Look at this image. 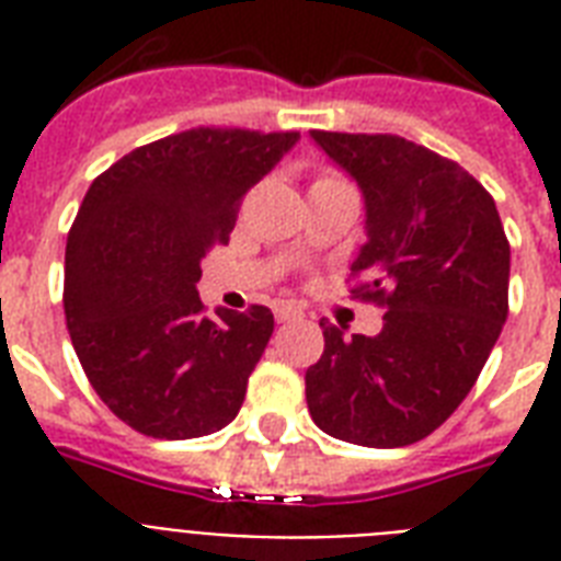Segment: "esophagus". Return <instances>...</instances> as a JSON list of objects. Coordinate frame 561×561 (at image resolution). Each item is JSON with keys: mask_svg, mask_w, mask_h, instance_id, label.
Segmentation results:
<instances>
[{"mask_svg": "<svg viewBox=\"0 0 561 561\" xmlns=\"http://www.w3.org/2000/svg\"><path fill=\"white\" fill-rule=\"evenodd\" d=\"M299 317H302V308L288 306V302L276 306V320H279V323H294V320H299Z\"/></svg>", "mask_w": 561, "mask_h": 561, "instance_id": "1", "label": "esophagus"}]
</instances>
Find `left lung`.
I'll list each match as a JSON object with an SVG mask.
<instances>
[{
  "mask_svg": "<svg viewBox=\"0 0 561 561\" xmlns=\"http://www.w3.org/2000/svg\"><path fill=\"white\" fill-rule=\"evenodd\" d=\"M358 180L367 244L352 297L383 308L381 334L323 325L306 373L320 431L367 448L434 434L478 381L510 314V241L495 201L469 171L392 134L311 130Z\"/></svg>",
  "mask_w": 561,
  "mask_h": 561,
  "instance_id": "1",
  "label": "left lung"
}]
</instances>
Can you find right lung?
Returning a JSON list of instances; mask_svg holds the SVG:
<instances>
[{"label":"right lung","mask_w":561,"mask_h":561,"mask_svg":"<svg viewBox=\"0 0 561 561\" xmlns=\"http://www.w3.org/2000/svg\"><path fill=\"white\" fill-rule=\"evenodd\" d=\"M299 134L192 127L92 180L66 238L64 311L99 399L153 439L229 425L273 334L271 308L206 317L201 259Z\"/></svg>","instance_id":"add662e5"}]
</instances>
